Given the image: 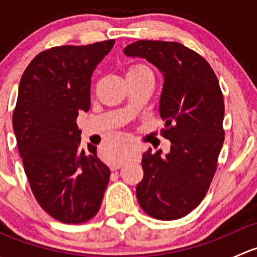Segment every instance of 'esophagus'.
<instances>
[{
	"label": "esophagus",
	"instance_id": "1",
	"mask_svg": "<svg viewBox=\"0 0 257 257\" xmlns=\"http://www.w3.org/2000/svg\"><path fill=\"white\" fill-rule=\"evenodd\" d=\"M119 168H120V164H114L110 167V170H112V172H115V170H118Z\"/></svg>",
	"mask_w": 257,
	"mask_h": 257
}]
</instances>
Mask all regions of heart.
I'll use <instances>...</instances> for the list:
<instances>
[{
	"mask_svg": "<svg viewBox=\"0 0 257 257\" xmlns=\"http://www.w3.org/2000/svg\"><path fill=\"white\" fill-rule=\"evenodd\" d=\"M134 69H148V68L145 66H142V64H139V66H134L133 68L131 69V71H134Z\"/></svg>",
	"mask_w": 257,
	"mask_h": 257,
	"instance_id": "b5f03b06",
	"label": "heart"
}]
</instances>
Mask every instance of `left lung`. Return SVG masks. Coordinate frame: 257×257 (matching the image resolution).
<instances>
[{
    "instance_id": "1",
    "label": "left lung",
    "mask_w": 257,
    "mask_h": 257,
    "mask_svg": "<svg viewBox=\"0 0 257 257\" xmlns=\"http://www.w3.org/2000/svg\"><path fill=\"white\" fill-rule=\"evenodd\" d=\"M123 52L147 59L162 73L159 113L163 136L170 141L167 154L150 148L143 154L137 199L154 219H180L201 203L216 170L224 143L219 80L203 57L180 43L138 41Z\"/></svg>"
}]
</instances>
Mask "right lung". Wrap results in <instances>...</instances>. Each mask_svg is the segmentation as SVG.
<instances>
[{"mask_svg": "<svg viewBox=\"0 0 257 257\" xmlns=\"http://www.w3.org/2000/svg\"><path fill=\"white\" fill-rule=\"evenodd\" d=\"M115 41L62 46L37 54L26 68L14 112V132L36 200L66 224L92 219L110 170L90 143L83 148L79 112L90 108V78Z\"/></svg>", "mask_w": 257, "mask_h": 257, "instance_id": "obj_1", "label": "right lung"}]
</instances>
